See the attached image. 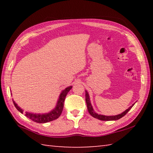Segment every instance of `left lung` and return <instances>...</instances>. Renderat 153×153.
Segmentation results:
<instances>
[{"label": "left lung", "instance_id": "1", "mask_svg": "<svg viewBox=\"0 0 153 153\" xmlns=\"http://www.w3.org/2000/svg\"><path fill=\"white\" fill-rule=\"evenodd\" d=\"M86 105H87V108H88V111L89 113L93 117H94L96 119H98L99 120H102V121H115V120H120V118L123 117L124 115H126V114L128 112V111L132 108L134 104H133L131 106H130L128 109H126L124 112L122 113L119 114V115H112V116H106V115H99V114H97V113L94 112V109H93V107L91 105V102H90V97L88 92L86 90Z\"/></svg>", "mask_w": 153, "mask_h": 153}]
</instances>
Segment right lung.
Masks as SVG:
<instances>
[{
    "label": "right lung",
    "instance_id": "obj_1",
    "mask_svg": "<svg viewBox=\"0 0 153 153\" xmlns=\"http://www.w3.org/2000/svg\"><path fill=\"white\" fill-rule=\"evenodd\" d=\"M72 86H69L66 88L65 89L63 90L60 94V96L59 97V100L56 103V105L55 108L51 111V112L48 113H44V114H39V113H32L29 112H25V115L27 117L30 119L31 120L35 121L36 123H47L49 121H53L59 117L61 114L63 109V105H64V101L65 99V97L67 94V93L69 92V90L71 89ZM13 102L15 105V108L19 111L21 113H23L24 110L21 108L19 106H18L15 102L13 100Z\"/></svg>",
    "mask_w": 153,
    "mask_h": 153
}]
</instances>
